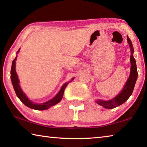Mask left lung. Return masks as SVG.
Segmentation results:
<instances>
[{
    "label": "left lung",
    "instance_id": "obj_1",
    "mask_svg": "<svg viewBox=\"0 0 147 147\" xmlns=\"http://www.w3.org/2000/svg\"><path fill=\"white\" fill-rule=\"evenodd\" d=\"M128 43L130 45V49L131 51L130 55V63H131V68H130V74L129 76L127 82L124 86V88L121 92L117 96H116L115 98H113L109 100H96V102L99 105L103 106L104 108L107 109H113L116 108L119 106L123 104L124 102H126L129 98L132 93L134 86L136 82L137 78H138V71H137L136 61L135 58H134V50L130 38L127 36Z\"/></svg>",
    "mask_w": 147,
    "mask_h": 147
}]
</instances>
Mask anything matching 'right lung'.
<instances>
[{
	"label": "right lung",
	"instance_id": "add662e5",
	"mask_svg": "<svg viewBox=\"0 0 147 147\" xmlns=\"http://www.w3.org/2000/svg\"><path fill=\"white\" fill-rule=\"evenodd\" d=\"M19 50L17 52V53H19ZM17 57V56L16 57V58L13 59V62H12L10 77H11V80L12 84H13L15 92H16L17 97L20 99V100H21L22 102L24 104V105L26 106L27 107H28V108L31 109H36V110H45V109H49V108H51V107L56 105V104L59 102L62 99V97H63L64 90L65 89L66 86H67V84L73 80L74 78H72V80L70 82H67L65 83L62 86L60 91H59V93L57 94L53 98H52L49 101L45 102H43V103H41V104L34 103L33 102L29 100V98L26 96V94H24L23 90L21 89V87H20L19 80L16 71V61Z\"/></svg>",
	"mask_w": 147,
	"mask_h": 147
}]
</instances>
